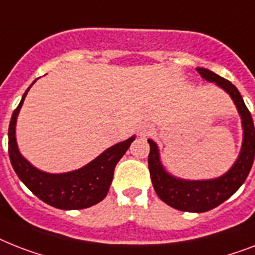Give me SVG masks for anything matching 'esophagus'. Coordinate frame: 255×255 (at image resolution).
<instances>
[{
	"mask_svg": "<svg viewBox=\"0 0 255 255\" xmlns=\"http://www.w3.org/2000/svg\"><path fill=\"white\" fill-rule=\"evenodd\" d=\"M153 131H154V127H153L152 124H146V126H144V127L141 128V132H140V134L145 137V136H149V134L152 133Z\"/></svg>",
	"mask_w": 255,
	"mask_h": 255,
	"instance_id": "obj_1",
	"label": "esophagus"
}]
</instances>
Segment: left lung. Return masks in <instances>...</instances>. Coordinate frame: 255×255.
<instances>
[{
  "label": "left lung",
  "mask_w": 255,
  "mask_h": 255,
  "mask_svg": "<svg viewBox=\"0 0 255 255\" xmlns=\"http://www.w3.org/2000/svg\"><path fill=\"white\" fill-rule=\"evenodd\" d=\"M203 78L210 82H216L221 89L228 93L236 103L242 119L244 142L239 158L231 170L210 181H185L163 170L158 157L156 142L148 140L150 150L148 156V166L154 191L162 202L175 210L185 212H206L229 199L249 175L255 157V129L253 118L246 107L241 94L231 81L220 77L212 70L206 68H196Z\"/></svg>",
  "instance_id": "obj_1"
}]
</instances>
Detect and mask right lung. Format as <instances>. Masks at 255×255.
<instances>
[{"instance_id":"right-lung-1","label":"right lung","mask_w":255,"mask_h":255,"mask_svg":"<svg viewBox=\"0 0 255 255\" xmlns=\"http://www.w3.org/2000/svg\"><path fill=\"white\" fill-rule=\"evenodd\" d=\"M28 89L14 110L9 124V157L16 175L39 199L60 210H82L105 199L113 182L118 161L127 152L134 137L111 146L78 170L65 174L43 173L20 156L15 141L16 117Z\"/></svg>"}]
</instances>
